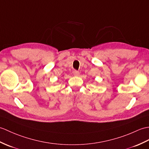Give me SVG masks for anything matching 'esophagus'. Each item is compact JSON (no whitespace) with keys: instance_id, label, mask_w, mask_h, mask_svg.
<instances>
[{"instance_id":"obj_1","label":"esophagus","mask_w":149,"mask_h":149,"mask_svg":"<svg viewBox=\"0 0 149 149\" xmlns=\"http://www.w3.org/2000/svg\"><path fill=\"white\" fill-rule=\"evenodd\" d=\"M73 73H74V75L75 76H79V72L77 70H74Z\"/></svg>"}]
</instances>
